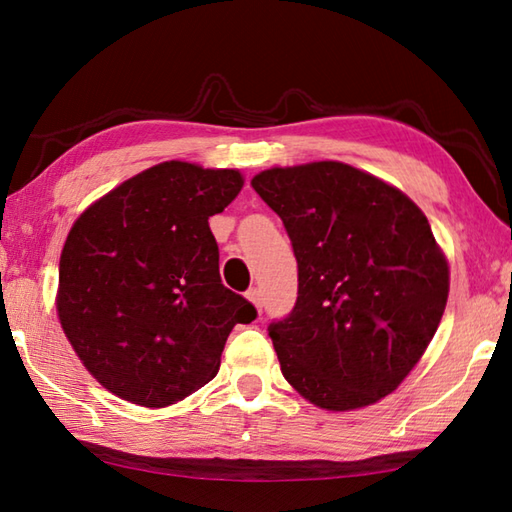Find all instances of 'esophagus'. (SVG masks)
<instances>
[{"label":"esophagus","instance_id":"esophagus-1","mask_svg":"<svg viewBox=\"0 0 512 512\" xmlns=\"http://www.w3.org/2000/svg\"><path fill=\"white\" fill-rule=\"evenodd\" d=\"M246 297H248L250 301H253V306H255L259 312H262V308H264V303H262V292H259L257 288H250V290L246 292Z\"/></svg>","mask_w":512,"mask_h":512}]
</instances>
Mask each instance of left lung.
<instances>
[{
  "instance_id": "8db88e82",
  "label": "left lung",
  "mask_w": 512,
  "mask_h": 512,
  "mask_svg": "<svg viewBox=\"0 0 512 512\" xmlns=\"http://www.w3.org/2000/svg\"><path fill=\"white\" fill-rule=\"evenodd\" d=\"M286 226L297 303L268 325L281 374L312 405L367 407L391 394L436 334L449 264L405 193L343 162L257 173Z\"/></svg>"
}]
</instances>
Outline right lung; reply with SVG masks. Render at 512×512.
<instances>
[{
  "label": "right lung",
  "mask_w": 512,
  "mask_h": 512,
  "mask_svg": "<svg viewBox=\"0 0 512 512\" xmlns=\"http://www.w3.org/2000/svg\"><path fill=\"white\" fill-rule=\"evenodd\" d=\"M235 169L169 160L94 202L65 239L61 328L118 398L167 407L215 378L228 334L257 310L220 279L209 217L242 189Z\"/></svg>",
  "instance_id": "right-lung-1"
}]
</instances>
